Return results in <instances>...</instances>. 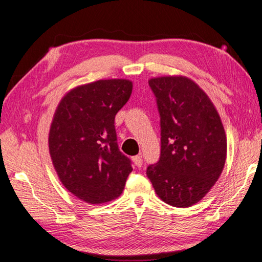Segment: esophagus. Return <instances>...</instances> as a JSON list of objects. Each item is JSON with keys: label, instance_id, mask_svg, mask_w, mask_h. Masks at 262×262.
<instances>
[{"label": "esophagus", "instance_id": "esophagus-1", "mask_svg": "<svg viewBox=\"0 0 262 262\" xmlns=\"http://www.w3.org/2000/svg\"><path fill=\"white\" fill-rule=\"evenodd\" d=\"M133 162H134V164L135 165L137 166V167H141L142 166V156L141 155H137V156H134L133 157Z\"/></svg>", "mask_w": 262, "mask_h": 262}]
</instances>
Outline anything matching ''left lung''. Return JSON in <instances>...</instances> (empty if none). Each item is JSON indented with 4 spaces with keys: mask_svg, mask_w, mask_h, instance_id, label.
I'll use <instances>...</instances> for the list:
<instances>
[{
    "mask_svg": "<svg viewBox=\"0 0 262 262\" xmlns=\"http://www.w3.org/2000/svg\"><path fill=\"white\" fill-rule=\"evenodd\" d=\"M161 118V156L147 168L167 205H195L215 185L227 158V136L215 106L192 79L151 78Z\"/></svg>",
    "mask_w": 262,
    "mask_h": 262,
    "instance_id": "left-lung-1",
    "label": "left lung"
}]
</instances>
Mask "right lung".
<instances>
[{
  "mask_svg": "<svg viewBox=\"0 0 262 262\" xmlns=\"http://www.w3.org/2000/svg\"><path fill=\"white\" fill-rule=\"evenodd\" d=\"M132 89L127 79H100L74 89L55 111L48 137L53 165L82 201L99 205L118 198L133 171L114 126Z\"/></svg>",
  "mask_w": 262,
  "mask_h": 262,
  "instance_id": "right-lung-1",
  "label": "right lung"
}]
</instances>
